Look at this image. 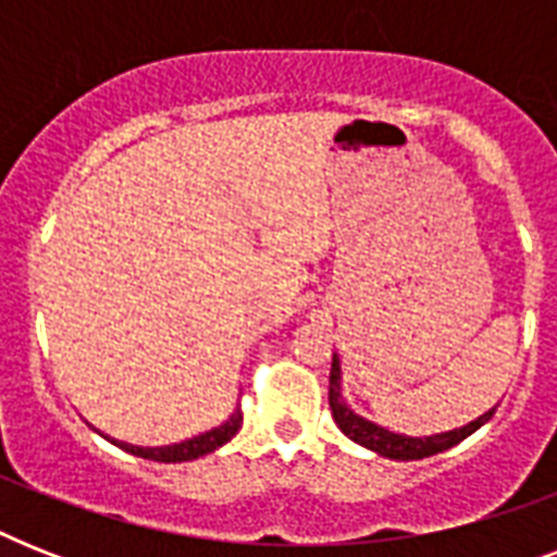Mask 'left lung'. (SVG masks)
<instances>
[{"label": "left lung", "instance_id": "left-lung-1", "mask_svg": "<svg viewBox=\"0 0 557 557\" xmlns=\"http://www.w3.org/2000/svg\"><path fill=\"white\" fill-rule=\"evenodd\" d=\"M341 379H344V370H341L338 352L332 356V372H330V407L332 419L341 428L344 436H349L352 442H358L361 448L379 454V457L398 459V462H407V459H424L433 457V454H442V450L454 448L459 442L471 436L474 431H480L488 419L494 416L497 405L492 410H485L483 416H476L474 422L462 424V428H454V431L445 433H431V436H407V433H396L389 428H381V424L370 422L361 413H356L352 407L347 405L344 398V387H341Z\"/></svg>", "mask_w": 557, "mask_h": 557}]
</instances>
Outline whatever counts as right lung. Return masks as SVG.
I'll return each instance as SVG.
<instances>
[{"mask_svg": "<svg viewBox=\"0 0 557 557\" xmlns=\"http://www.w3.org/2000/svg\"><path fill=\"white\" fill-rule=\"evenodd\" d=\"M243 428V410L234 407V413L227 416L225 422L219 424V428H210V431L199 433V436H190V440H182V442H173V445H133V442H121V440H107L112 445H117L121 450L126 454H133V457H144V459H152V462H190V459H199L210 450L222 448L225 442H231L236 436V431ZM100 433V431H98Z\"/></svg>", "mask_w": 557, "mask_h": 557, "instance_id": "1", "label": "right lung"}]
</instances>
